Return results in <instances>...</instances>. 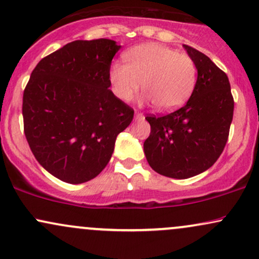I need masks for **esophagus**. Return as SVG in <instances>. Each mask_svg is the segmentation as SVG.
I'll return each instance as SVG.
<instances>
[{
  "label": "esophagus",
  "mask_w": 259,
  "mask_h": 259,
  "mask_svg": "<svg viewBox=\"0 0 259 259\" xmlns=\"http://www.w3.org/2000/svg\"><path fill=\"white\" fill-rule=\"evenodd\" d=\"M135 119L136 120L144 119V114H142L141 112H135Z\"/></svg>",
  "instance_id": "1"
}]
</instances>
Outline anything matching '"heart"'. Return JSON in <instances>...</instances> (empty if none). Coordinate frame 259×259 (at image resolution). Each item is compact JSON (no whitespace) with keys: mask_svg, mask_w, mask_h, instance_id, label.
<instances>
[{"mask_svg":"<svg viewBox=\"0 0 259 259\" xmlns=\"http://www.w3.org/2000/svg\"><path fill=\"white\" fill-rule=\"evenodd\" d=\"M124 62H113L108 73L113 94L124 102L133 99L142 82V101L168 112L183 106L195 89V61L171 47L139 45L124 53Z\"/></svg>","mask_w":259,"mask_h":259,"instance_id":"b5f03b06","label":"heart"}]
</instances>
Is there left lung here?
Returning a JSON list of instances; mask_svg holds the SVG:
<instances>
[{"label":"left lung","mask_w":259,"mask_h":259,"mask_svg":"<svg viewBox=\"0 0 259 259\" xmlns=\"http://www.w3.org/2000/svg\"><path fill=\"white\" fill-rule=\"evenodd\" d=\"M197 67V81L185 106L167 115H147L151 134L145 156L154 171L187 179L219 158L229 138L234 99L227 74L202 53L184 45Z\"/></svg>","instance_id":"left-lung-1"}]
</instances>
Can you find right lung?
Wrapping results in <instances>:
<instances>
[{
  "label": "right lung",
  "mask_w": 259,
  "mask_h": 259,
  "mask_svg": "<svg viewBox=\"0 0 259 259\" xmlns=\"http://www.w3.org/2000/svg\"><path fill=\"white\" fill-rule=\"evenodd\" d=\"M120 45L76 40L41 59L23 94L26 141L57 179L81 184L105 169L134 109L109 90L108 73Z\"/></svg>",
  "instance_id": "obj_1"
}]
</instances>
